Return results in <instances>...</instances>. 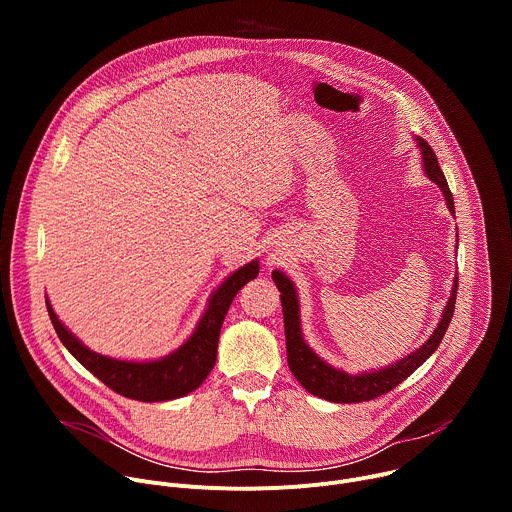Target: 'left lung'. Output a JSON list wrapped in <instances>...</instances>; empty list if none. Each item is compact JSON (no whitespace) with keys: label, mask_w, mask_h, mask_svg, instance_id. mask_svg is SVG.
<instances>
[{"label":"left lung","mask_w":512,"mask_h":512,"mask_svg":"<svg viewBox=\"0 0 512 512\" xmlns=\"http://www.w3.org/2000/svg\"><path fill=\"white\" fill-rule=\"evenodd\" d=\"M415 143H417V150L421 154V168H423L425 176L442 190L446 204H448L450 212L454 214V198L448 188L446 176H444L440 164H437L433 150L429 148V143L425 139H421L419 135H415ZM271 277H273L277 289L281 291V310H283L289 369L308 393L322 397L326 401H332V403H362V401L377 399V397L389 393L391 389H395L399 383H403L411 373H415L421 364L437 350V346H440V342L450 326V320L454 316V304H456V294H458V273H456L450 300L442 312L440 322H437V328L415 352L389 364V367L350 375L342 369L332 367V364H328L326 360H322L310 348V344L304 340L302 318H300V298H298V289H296L294 281H291L279 269H273Z\"/></svg>","instance_id":"obj_1"}]
</instances>
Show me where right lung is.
<instances>
[{
    "label": "right lung",
    "mask_w": 512,
    "mask_h": 512,
    "mask_svg": "<svg viewBox=\"0 0 512 512\" xmlns=\"http://www.w3.org/2000/svg\"><path fill=\"white\" fill-rule=\"evenodd\" d=\"M257 275L259 259H253L251 263H245L233 271L210 294L206 310L190 338L170 354L156 360H121L99 354L85 346L58 320L48 298L46 308L52 326L66 350L109 389L123 397L145 403L172 401L192 393L208 377L216 362L218 336H221L225 316L235 296L239 294V289Z\"/></svg>",
    "instance_id": "right-lung-1"
}]
</instances>
